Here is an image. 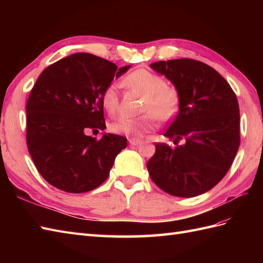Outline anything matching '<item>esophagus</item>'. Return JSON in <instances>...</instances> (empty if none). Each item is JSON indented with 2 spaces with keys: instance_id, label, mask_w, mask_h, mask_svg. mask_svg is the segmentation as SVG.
<instances>
[{
  "instance_id": "34e87169",
  "label": "esophagus",
  "mask_w": 263,
  "mask_h": 263,
  "mask_svg": "<svg viewBox=\"0 0 263 263\" xmlns=\"http://www.w3.org/2000/svg\"><path fill=\"white\" fill-rule=\"evenodd\" d=\"M142 141L139 140V139H128V143L131 144V146H138V144H140Z\"/></svg>"
}]
</instances>
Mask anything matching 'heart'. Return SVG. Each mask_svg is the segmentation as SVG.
I'll list each match as a JSON object with an SVG mask.
<instances>
[{"mask_svg": "<svg viewBox=\"0 0 263 263\" xmlns=\"http://www.w3.org/2000/svg\"><path fill=\"white\" fill-rule=\"evenodd\" d=\"M124 86L143 96L140 117L119 116L110 122L109 130L117 135L140 137L156 126V119L167 122L175 116L180 105V92L173 86L167 85L164 77L147 69H137L123 79ZM102 104L109 114L119 109L120 97L116 86L108 85L102 93Z\"/></svg>", "mask_w": 263, "mask_h": 263, "instance_id": "heart-1", "label": "heart"}]
</instances>
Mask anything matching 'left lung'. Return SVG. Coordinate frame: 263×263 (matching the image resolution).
<instances>
[{
    "label": "left lung",
    "instance_id": "8db88e82",
    "mask_svg": "<svg viewBox=\"0 0 263 263\" xmlns=\"http://www.w3.org/2000/svg\"><path fill=\"white\" fill-rule=\"evenodd\" d=\"M152 68L174 83L180 110L165 136L175 147L157 142L147 168L166 193L191 198L214 187L224 177L241 142L236 95L211 66L192 59L158 61ZM180 140L184 145H178Z\"/></svg>",
    "mask_w": 263,
    "mask_h": 263
}]
</instances>
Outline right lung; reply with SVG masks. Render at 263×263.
<instances>
[{
    "label": "right lung",
    "instance_id": "add662e5",
    "mask_svg": "<svg viewBox=\"0 0 263 263\" xmlns=\"http://www.w3.org/2000/svg\"><path fill=\"white\" fill-rule=\"evenodd\" d=\"M128 68L76 53L38 77L26 106V141L39 174L54 187L89 192L108 177L126 138L106 133L97 139L86 132L106 127L102 93Z\"/></svg>",
    "mask_w": 263,
    "mask_h": 263
}]
</instances>
